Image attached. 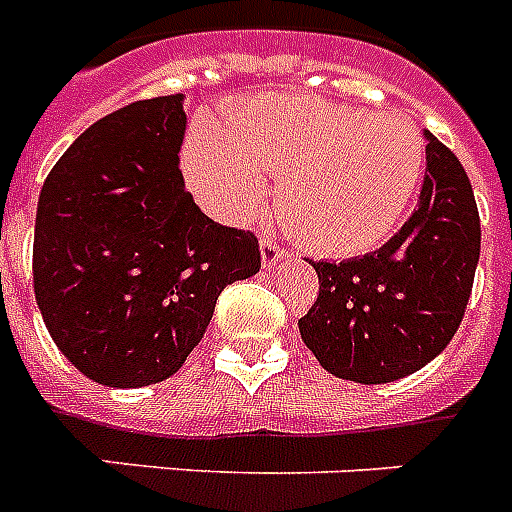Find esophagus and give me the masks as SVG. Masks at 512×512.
Listing matches in <instances>:
<instances>
[{
  "label": "esophagus",
  "mask_w": 512,
  "mask_h": 512,
  "mask_svg": "<svg viewBox=\"0 0 512 512\" xmlns=\"http://www.w3.org/2000/svg\"><path fill=\"white\" fill-rule=\"evenodd\" d=\"M260 257H263V270H273L278 263L289 260V252L284 247H278L270 236L260 239Z\"/></svg>",
  "instance_id": "1"
}]
</instances>
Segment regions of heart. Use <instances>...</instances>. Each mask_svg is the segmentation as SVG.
Masks as SVG:
<instances>
[{"label":"heart","mask_w":512,"mask_h":512,"mask_svg":"<svg viewBox=\"0 0 512 512\" xmlns=\"http://www.w3.org/2000/svg\"><path fill=\"white\" fill-rule=\"evenodd\" d=\"M423 141L407 120L299 94H252L218 128L186 144L191 189L220 218L239 220L268 194L299 242L321 255H363L386 242L423 178Z\"/></svg>","instance_id":"b5f03b06"}]
</instances>
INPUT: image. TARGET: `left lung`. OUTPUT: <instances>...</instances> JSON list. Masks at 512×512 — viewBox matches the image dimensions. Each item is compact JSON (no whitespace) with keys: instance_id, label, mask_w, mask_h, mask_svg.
Segmentation results:
<instances>
[{"instance_id":"1","label":"left lung","mask_w":512,"mask_h":512,"mask_svg":"<svg viewBox=\"0 0 512 512\" xmlns=\"http://www.w3.org/2000/svg\"><path fill=\"white\" fill-rule=\"evenodd\" d=\"M418 210L376 252L313 263L321 292L299 334L336 378L389 384L421 371L450 344L471 297L481 223L471 181L426 131Z\"/></svg>"}]
</instances>
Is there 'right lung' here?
Returning a JSON list of instances; mask_svg holds the SVG:
<instances>
[{
  "label": "right lung",
  "instance_id": "obj_1",
  "mask_svg": "<svg viewBox=\"0 0 512 512\" xmlns=\"http://www.w3.org/2000/svg\"><path fill=\"white\" fill-rule=\"evenodd\" d=\"M184 94L141 99L86 128L36 207L33 292L49 336L91 381L157 384L205 336L220 292L260 270L255 234L186 191Z\"/></svg>",
  "mask_w": 512,
  "mask_h": 512
}]
</instances>
